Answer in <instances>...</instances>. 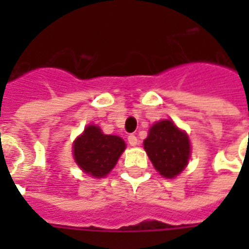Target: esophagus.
Instances as JSON below:
<instances>
[{
	"instance_id": "34e87169",
	"label": "esophagus",
	"mask_w": 249,
	"mask_h": 249,
	"mask_svg": "<svg viewBox=\"0 0 249 249\" xmlns=\"http://www.w3.org/2000/svg\"><path fill=\"white\" fill-rule=\"evenodd\" d=\"M127 141H129V144L131 147H136L139 144V140H137V137L134 134H130L129 137H127Z\"/></svg>"
}]
</instances>
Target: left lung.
I'll list each match as a JSON object with an SVG mask.
<instances>
[{
    "mask_svg": "<svg viewBox=\"0 0 249 249\" xmlns=\"http://www.w3.org/2000/svg\"><path fill=\"white\" fill-rule=\"evenodd\" d=\"M144 149L154 167L166 178L178 176L188 165L191 155L190 139L172 120H159L152 124Z\"/></svg>",
    "mask_w": 249,
    "mask_h": 249,
    "instance_id": "left-lung-1",
    "label": "left lung"
}]
</instances>
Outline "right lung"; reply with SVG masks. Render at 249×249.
I'll list each match as a JSON object with an SVG mask.
<instances>
[{"label":"right lung","instance_id":"right-lung-1","mask_svg":"<svg viewBox=\"0 0 249 249\" xmlns=\"http://www.w3.org/2000/svg\"><path fill=\"white\" fill-rule=\"evenodd\" d=\"M124 148L120 137L104 134L98 126L89 124L73 142V157L84 173L101 178L113 169Z\"/></svg>","mask_w":249,"mask_h":249}]
</instances>
